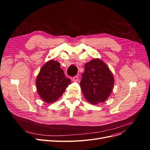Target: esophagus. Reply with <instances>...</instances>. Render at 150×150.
<instances>
[{
  "label": "esophagus",
  "mask_w": 150,
  "mask_h": 150,
  "mask_svg": "<svg viewBox=\"0 0 150 150\" xmlns=\"http://www.w3.org/2000/svg\"><path fill=\"white\" fill-rule=\"evenodd\" d=\"M79 79V77L78 76H76L74 77H73V78H72V80H73V81H74V82H77V81H78Z\"/></svg>",
  "instance_id": "34e87169"
}]
</instances>
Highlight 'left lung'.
<instances>
[{"mask_svg": "<svg viewBox=\"0 0 150 150\" xmlns=\"http://www.w3.org/2000/svg\"><path fill=\"white\" fill-rule=\"evenodd\" d=\"M80 86L87 100L93 104L105 101L114 85V77L103 61L94 59L86 63Z\"/></svg>", "mask_w": 150, "mask_h": 150, "instance_id": "left-lung-1", "label": "left lung"}]
</instances>
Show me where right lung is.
<instances>
[{"label": "right lung", "instance_id": "right-lung-1", "mask_svg": "<svg viewBox=\"0 0 150 150\" xmlns=\"http://www.w3.org/2000/svg\"><path fill=\"white\" fill-rule=\"evenodd\" d=\"M71 84V80L66 78L59 63L54 60L49 61L42 67L36 79L38 94L47 103L57 101Z\"/></svg>", "mask_w": 150, "mask_h": 150}]
</instances>
